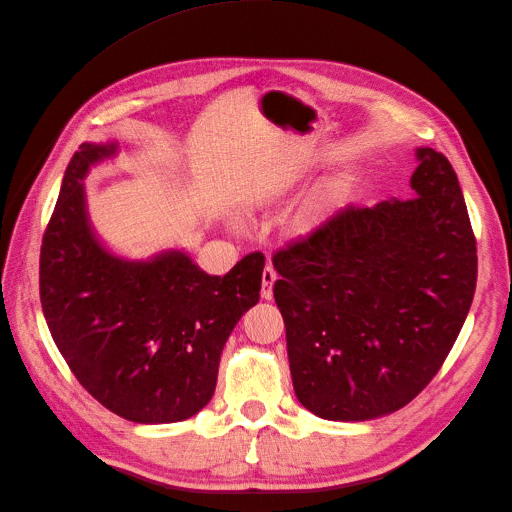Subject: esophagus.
<instances>
[{
	"label": "esophagus",
	"instance_id": "esophagus-1",
	"mask_svg": "<svg viewBox=\"0 0 512 512\" xmlns=\"http://www.w3.org/2000/svg\"><path fill=\"white\" fill-rule=\"evenodd\" d=\"M275 280H277L275 269L267 265L265 271H262V288H260L262 299H267V301L273 299V284H275Z\"/></svg>",
	"mask_w": 512,
	"mask_h": 512
}]
</instances>
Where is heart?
<instances>
[{"instance_id": "heart-1", "label": "heart", "mask_w": 512, "mask_h": 512, "mask_svg": "<svg viewBox=\"0 0 512 512\" xmlns=\"http://www.w3.org/2000/svg\"><path fill=\"white\" fill-rule=\"evenodd\" d=\"M286 192V185H269V188H262L256 196V203L267 205L273 203V200L280 198ZM352 194V179L344 173L333 175L329 179H324L314 194L305 200V205L294 213L292 218V228L299 235H307V232H314L320 228L324 222L333 215L346 207Z\"/></svg>"}]
</instances>
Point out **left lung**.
Returning a JSON list of instances; mask_svg holds the SVG:
<instances>
[{
	"mask_svg": "<svg viewBox=\"0 0 512 512\" xmlns=\"http://www.w3.org/2000/svg\"><path fill=\"white\" fill-rule=\"evenodd\" d=\"M414 196L346 207L273 254L292 386L327 421L395 412L438 374L476 290V239L451 162L416 149Z\"/></svg>",
	"mask_w": 512,
	"mask_h": 512,
	"instance_id": "1",
	"label": "left lung"
}]
</instances>
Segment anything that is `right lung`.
Returning a JSON list of instances; mask_svg holds the SVG:
<instances>
[{"label": "right lung", "mask_w": 512, "mask_h": 512, "mask_svg": "<svg viewBox=\"0 0 512 512\" xmlns=\"http://www.w3.org/2000/svg\"><path fill=\"white\" fill-rule=\"evenodd\" d=\"M117 145L74 153L40 250V303L53 342L83 389L132 423H177L203 410L220 354L258 303L265 256L247 254L224 277L183 252L123 260L89 226L83 179Z\"/></svg>", "instance_id": "right-lung-1"}]
</instances>
